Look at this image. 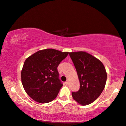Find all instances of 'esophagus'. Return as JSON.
Listing matches in <instances>:
<instances>
[{
    "mask_svg": "<svg viewBox=\"0 0 126 126\" xmlns=\"http://www.w3.org/2000/svg\"><path fill=\"white\" fill-rule=\"evenodd\" d=\"M65 83L66 85H69V81H68V79H67V80L65 81Z\"/></svg>",
    "mask_w": 126,
    "mask_h": 126,
    "instance_id": "34e87169",
    "label": "esophagus"
}]
</instances>
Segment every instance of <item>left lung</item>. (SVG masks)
Segmentation results:
<instances>
[{
  "label": "left lung",
  "instance_id": "obj_1",
  "mask_svg": "<svg viewBox=\"0 0 126 126\" xmlns=\"http://www.w3.org/2000/svg\"><path fill=\"white\" fill-rule=\"evenodd\" d=\"M80 83L79 90L72 92L73 99L82 105L94 101L102 93L107 74L103 64L85 51L69 53Z\"/></svg>",
  "mask_w": 126,
  "mask_h": 126
}]
</instances>
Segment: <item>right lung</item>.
Segmentation results:
<instances>
[{
	"label": "right lung",
	"instance_id": "add662e5",
	"mask_svg": "<svg viewBox=\"0 0 126 126\" xmlns=\"http://www.w3.org/2000/svg\"><path fill=\"white\" fill-rule=\"evenodd\" d=\"M68 55L53 49L37 51L26 59L21 72V80L26 93L33 100L47 103L58 94L63 83L57 67Z\"/></svg>",
	"mask_w": 126,
	"mask_h": 126
}]
</instances>
